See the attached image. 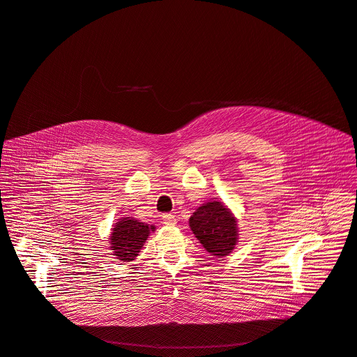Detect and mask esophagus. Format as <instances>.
I'll use <instances>...</instances> for the list:
<instances>
[{
  "label": "esophagus",
  "mask_w": 357,
  "mask_h": 357,
  "mask_svg": "<svg viewBox=\"0 0 357 357\" xmlns=\"http://www.w3.org/2000/svg\"><path fill=\"white\" fill-rule=\"evenodd\" d=\"M176 222H177V220H176L174 215H172V213H165V215H163V224L165 225H174Z\"/></svg>",
  "instance_id": "obj_1"
}]
</instances>
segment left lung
<instances>
[{"label":"left lung","mask_w":357,"mask_h":357,"mask_svg":"<svg viewBox=\"0 0 357 357\" xmlns=\"http://www.w3.org/2000/svg\"><path fill=\"white\" fill-rule=\"evenodd\" d=\"M190 228L199 243L218 257L231 253L238 241L236 220L220 201L198 206L190 218Z\"/></svg>","instance_id":"left-lung-1"}]
</instances>
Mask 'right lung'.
<instances>
[{
  "instance_id": "1",
  "label": "right lung",
  "mask_w": 357,
  "mask_h": 357,
  "mask_svg": "<svg viewBox=\"0 0 357 357\" xmlns=\"http://www.w3.org/2000/svg\"><path fill=\"white\" fill-rule=\"evenodd\" d=\"M151 231H155V227H151L137 222L133 218H123L119 221L111 234V249L114 255L121 261H132L144 246Z\"/></svg>"
}]
</instances>
